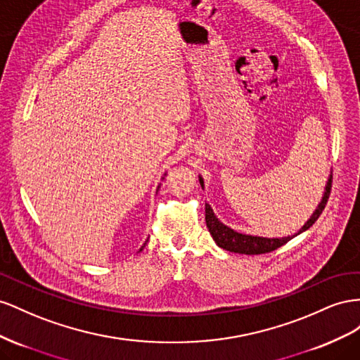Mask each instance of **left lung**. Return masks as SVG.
<instances>
[{"label":"left lung","instance_id":"left-lung-1","mask_svg":"<svg viewBox=\"0 0 360 360\" xmlns=\"http://www.w3.org/2000/svg\"><path fill=\"white\" fill-rule=\"evenodd\" d=\"M199 182H200V186L203 188V179L200 176H199ZM330 190H332V174H330V179L327 181L324 196H323L320 205H318V208L315 210V212L312 214V217L307 220L303 228L295 235H292V237L264 238V237H253V235H245V233L235 232L233 229L228 228V226L223 224L217 217H215L208 203H205V221H207V228L210 229V233L212 235L215 244H217L219 248H221L224 250H229V252H233V253H241V255L269 253V252L279 249L281 245L286 244L290 240L297 237L299 233H302V232H304V231L311 228V226L321 215L323 210L326 208L328 196H330Z\"/></svg>","mask_w":360,"mask_h":360}]
</instances>
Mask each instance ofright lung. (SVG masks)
Returning a JSON list of instances; mask_svg holds the SVG:
<instances>
[{"label":"right lung","mask_w":360,"mask_h":360,"mask_svg":"<svg viewBox=\"0 0 360 360\" xmlns=\"http://www.w3.org/2000/svg\"><path fill=\"white\" fill-rule=\"evenodd\" d=\"M145 244H146V243H145ZM143 248H145V245H143ZM143 248H141V249H140V250H143Z\"/></svg>","instance_id":"right-lung-1"}]
</instances>
